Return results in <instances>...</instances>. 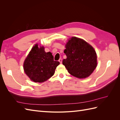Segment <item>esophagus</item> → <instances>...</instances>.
<instances>
[{"mask_svg":"<svg viewBox=\"0 0 120 120\" xmlns=\"http://www.w3.org/2000/svg\"><path fill=\"white\" fill-rule=\"evenodd\" d=\"M59 62H60V64L62 63V59H60V60H59Z\"/></svg>","mask_w":120,"mask_h":120,"instance_id":"34e87169","label":"esophagus"}]
</instances>
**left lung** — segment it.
Here are the masks:
<instances>
[{
    "mask_svg": "<svg viewBox=\"0 0 120 120\" xmlns=\"http://www.w3.org/2000/svg\"><path fill=\"white\" fill-rule=\"evenodd\" d=\"M67 59L63 64L71 75L85 79L91 75L97 66V56L93 47L85 40L71 37L65 45Z\"/></svg>",
    "mask_w": 120,
    "mask_h": 120,
    "instance_id": "obj_1",
    "label": "left lung"
}]
</instances>
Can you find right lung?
<instances>
[{"instance_id":"1","label":"right lung","mask_w":120,"mask_h":120,"mask_svg":"<svg viewBox=\"0 0 120 120\" xmlns=\"http://www.w3.org/2000/svg\"><path fill=\"white\" fill-rule=\"evenodd\" d=\"M59 64L54 61L52 52H46L44 46L36 43L25 58L23 70L31 81L41 83L52 77Z\"/></svg>"}]
</instances>
